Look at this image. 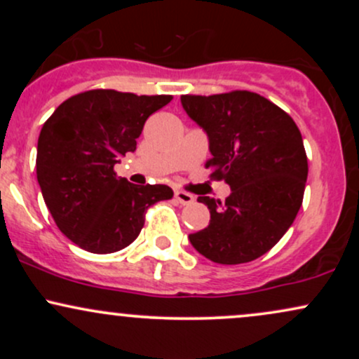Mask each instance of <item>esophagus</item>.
<instances>
[{
	"label": "esophagus",
	"instance_id": "obj_1",
	"mask_svg": "<svg viewBox=\"0 0 359 359\" xmlns=\"http://www.w3.org/2000/svg\"><path fill=\"white\" fill-rule=\"evenodd\" d=\"M174 197L177 199V203H180L182 205H189V204L194 203V196H192V194H189V192L175 191Z\"/></svg>",
	"mask_w": 359,
	"mask_h": 359
}]
</instances>
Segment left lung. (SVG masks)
Instances as JSON below:
<instances>
[{"instance_id": "obj_1", "label": "left lung", "mask_w": 359, "mask_h": 359, "mask_svg": "<svg viewBox=\"0 0 359 359\" xmlns=\"http://www.w3.org/2000/svg\"><path fill=\"white\" fill-rule=\"evenodd\" d=\"M180 102L208 135L212 158L205 165L231 189L224 203L197 199L211 221L189 241L221 265L257 259L277 245L302 205L309 172L302 135L285 111L250 90L180 96Z\"/></svg>"}]
</instances>
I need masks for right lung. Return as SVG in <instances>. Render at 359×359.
<instances>
[{"instance_id":"right-lung-1","label":"right lung","mask_w":359,"mask_h":359,"mask_svg":"<svg viewBox=\"0 0 359 359\" xmlns=\"http://www.w3.org/2000/svg\"><path fill=\"white\" fill-rule=\"evenodd\" d=\"M172 96L94 89L53 111L36 145V180L53 221L90 253H114L142 231L145 211L174 196L168 185H137L114 174L150 114Z\"/></svg>"}]
</instances>
